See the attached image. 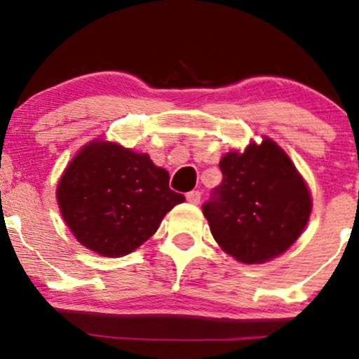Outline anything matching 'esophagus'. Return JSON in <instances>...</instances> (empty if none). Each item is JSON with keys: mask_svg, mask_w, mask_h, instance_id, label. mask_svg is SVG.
<instances>
[{"mask_svg": "<svg viewBox=\"0 0 359 359\" xmlns=\"http://www.w3.org/2000/svg\"><path fill=\"white\" fill-rule=\"evenodd\" d=\"M186 199H188V203H191V204H199L201 203V193H199V191H189V193L186 194Z\"/></svg>", "mask_w": 359, "mask_h": 359, "instance_id": "obj_1", "label": "esophagus"}]
</instances>
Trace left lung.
I'll use <instances>...</instances> for the list:
<instances>
[{
    "mask_svg": "<svg viewBox=\"0 0 359 359\" xmlns=\"http://www.w3.org/2000/svg\"><path fill=\"white\" fill-rule=\"evenodd\" d=\"M222 183L203 204L210 232L238 262L264 263L291 247L312 201L296 166L273 140L250 144L220 160Z\"/></svg>",
    "mask_w": 359,
    "mask_h": 359,
    "instance_id": "left-lung-1",
    "label": "left lung"
}]
</instances>
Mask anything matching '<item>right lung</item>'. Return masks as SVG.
I'll return each instance as SVG.
<instances>
[{"instance_id":"add662e5","label":"right lung","mask_w":359,"mask_h":359,"mask_svg":"<svg viewBox=\"0 0 359 359\" xmlns=\"http://www.w3.org/2000/svg\"><path fill=\"white\" fill-rule=\"evenodd\" d=\"M168 171L149 155L111 142L86 145L57 188L62 217L86 248L117 258L134 252L184 196L170 189Z\"/></svg>"}]
</instances>
